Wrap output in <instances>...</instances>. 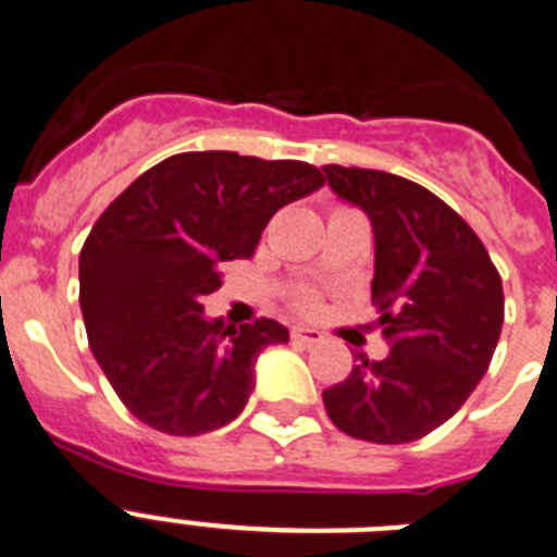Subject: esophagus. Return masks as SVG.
<instances>
[{"mask_svg":"<svg viewBox=\"0 0 557 557\" xmlns=\"http://www.w3.org/2000/svg\"><path fill=\"white\" fill-rule=\"evenodd\" d=\"M293 339H298V343H304V346H314V343H321L323 339V332H318V329H309V326H293Z\"/></svg>","mask_w":557,"mask_h":557,"instance_id":"esophagus-1","label":"esophagus"}]
</instances>
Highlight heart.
Segmentation results:
<instances>
[{"label":"heart","mask_w":557,"mask_h":557,"mask_svg":"<svg viewBox=\"0 0 557 557\" xmlns=\"http://www.w3.org/2000/svg\"><path fill=\"white\" fill-rule=\"evenodd\" d=\"M312 295H309V293H301V295H298V307H301V309H309V307H312Z\"/></svg>","instance_id":"b5f03b06"}]
</instances>
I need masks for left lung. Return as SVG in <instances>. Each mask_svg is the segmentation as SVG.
Returning a JSON list of instances; mask_svg holds the SVG:
<instances>
[{
	"instance_id": "left-lung-1",
	"label": "left lung",
	"mask_w": 557,
	"mask_h": 557,
	"mask_svg": "<svg viewBox=\"0 0 557 557\" xmlns=\"http://www.w3.org/2000/svg\"><path fill=\"white\" fill-rule=\"evenodd\" d=\"M337 198L373 225L371 301L391 351L359 357L323 405L339 432L410 444L449 421L485 376L505 321L499 270L471 225L421 184L326 164Z\"/></svg>"
}]
</instances>
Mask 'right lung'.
Instances as JSON below:
<instances>
[{"instance_id":"1","label":"right lung","mask_w":557,"mask_h":557,"mask_svg":"<svg viewBox=\"0 0 557 557\" xmlns=\"http://www.w3.org/2000/svg\"><path fill=\"white\" fill-rule=\"evenodd\" d=\"M304 161L228 150L178 152L113 200L81 250L88 346L122 405L166 435L231 424L253 391V362L287 343L278 321L228 326L203 298L225 262L250 259L275 211L321 189Z\"/></svg>"}]
</instances>
